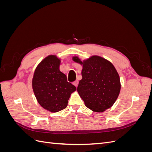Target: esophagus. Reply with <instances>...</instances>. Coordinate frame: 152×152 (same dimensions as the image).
I'll return each instance as SVG.
<instances>
[{"instance_id": "34e87169", "label": "esophagus", "mask_w": 152, "mask_h": 152, "mask_svg": "<svg viewBox=\"0 0 152 152\" xmlns=\"http://www.w3.org/2000/svg\"><path fill=\"white\" fill-rule=\"evenodd\" d=\"M78 84H79V81H78V80H75V82H73V84L76 87L78 86Z\"/></svg>"}]
</instances>
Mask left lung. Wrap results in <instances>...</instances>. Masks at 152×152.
Masks as SVG:
<instances>
[{"label":"left lung","mask_w":152,"mask_h":152,"mask_svg":"<svg viewBox=\"0 0 152 152\" xmlns=\"http://www.w3.org/2000/svg\"><path fill=\"white\" fill-rule=\"evenodd\" d=\"M72 59L82 65V79L77 91L86 107L96 112L111 108L121 88L120 77L113 64L99 56H92L83 61L78 56Z\"/></svg>","instance_id":"1"}]
</instances>
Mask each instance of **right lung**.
<instances>
[{
	"label": "right lung",
	"instance_id": "obj_1",
	"mask_svg": "<svg viewBox=\"0 0 152 152\" xmlns=\"http://www.w3.org/2000/svg\"><path fill=\"white\" fill-rule=\"evenodd\" d=\"M60 63L61 59L56 55H49L37 66L32 79V88L38 103L53 113L65 109L71 94L76 91L59 70Z\"/></svg>",
	"mask_w": 152,
	"mask_h": 152
}]
</instances>
